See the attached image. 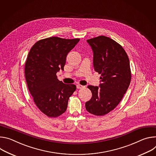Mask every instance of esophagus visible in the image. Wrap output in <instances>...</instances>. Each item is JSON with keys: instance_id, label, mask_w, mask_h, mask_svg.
<instances>
[{"instance_id": "34e87169", "label": "esophagus", "mask_w": 156, "mask_h": 156, "mask_svg": "<svg viewBox=\"0 0 156 156\" xmlns=\"http://www.w3.org/2000/svg\"><path fill=\"white\" fill-rule=\"evenodd\" d=\"M84 87H85L84 86H83V85H80V84H77V88L79 89H83V88H84Z\"/></svg>"}]
</instances>
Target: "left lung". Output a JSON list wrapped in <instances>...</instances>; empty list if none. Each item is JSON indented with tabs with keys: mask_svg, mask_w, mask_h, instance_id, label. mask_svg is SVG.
I'll return each instance as SVG.
<instances>
[{
	"mask_svg": "<svg viewBox=\"0 0 156 156\" xmlns=\"http://www.w3.org/2000/svg\"><path fill=\"white\" fill-rule=\"evenodd\" d=\"M87 41L92 49L94 67L101 74V83L87 87L92 97L85 103V108L91 114L103 116L119 104L128 90L131 79L129 61L123 48L107 37Z\"/></svg>",
	"mask_w": 156,
	"mask_h": 156,
	"instance_id": "1",
	"label": "left lung"
}]
</instances>
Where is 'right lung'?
<instances>
[{
  "instance_id": "right-lung-1",
  "label": "right lung",
  "mask_w": 156,
  "mask_h": 156,
  "mask_svg": "<svg viewBox=\"0 0 156 156\" xmlns=\"http://www.w3.org/2000/svg\"><path fill=\"white\" fill-rule=\"evenodd\" d=\"M79 40L50 37L38 41L29 51L25 66L28 88L35 105L48 117L64 113L76 90L75 85L59 81L56 73L64 70L68 53Z\"/></svg>"
}]
</instances>
